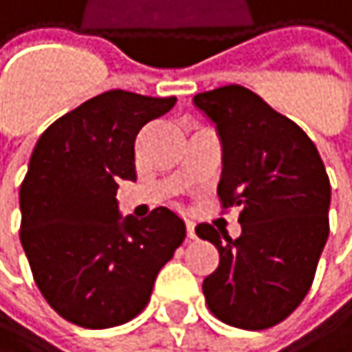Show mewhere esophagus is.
I'll return each mask as SVG.
<instances>
[{
  "label": "esophagus",
  "instance_id": "obj_1",
  "mask_svg": "<svg viewBox=\"0 0 352 352\" xmlns=\"http://www.w3.org/2000/svg\"><path fill=\"white\" fill-rule=\"evenodd\" d=\"M186 229H188V237L194 239V237H196V225H194L192 219H186Z\"/></svg>",
  "mask_w": 352,
  "mask_h": 352
}]
</instances>
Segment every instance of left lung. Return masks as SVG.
<instances>
[{"instance_id": "1", "label": "left lung", "mask_w": 352, "mask_h": 352, "mask_svg": "<svg viewBox=\"0 0 352 352\" xmlns=\"http://www.w3.org/2000/svg\"><path fill=\"white\" fill-rule=\"evenodd\" d=\"M194 104L223 144L221 204L241 210L237 239L208 223L196 227L221 254L202 285L208 309L235 328H272L309 293L328 241L326 166L295 121L239 84L200 92Z\"/></svg>"}]
</instances>
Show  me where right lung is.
Listing matches in <instances>:
<instances>
[{"mask_svg": "<svg viewBox=\"0 0 352 352\" xmlns=\"http://www.w3.org/2000/svg\"><path fill=\"white\" fill-rule=\"evenodd\" d=\"M175 96L102 92L51 123L20 186V241L47 303L82 328H113L150 301L160 268L186 239V223L158 206L121 219L117 190L135 182L138 131Z\"/></svg>", "mask_w": 352, "mask_h": 352, "instance_id": "right-lung-1", "label": "right lung"}]
</instances>
